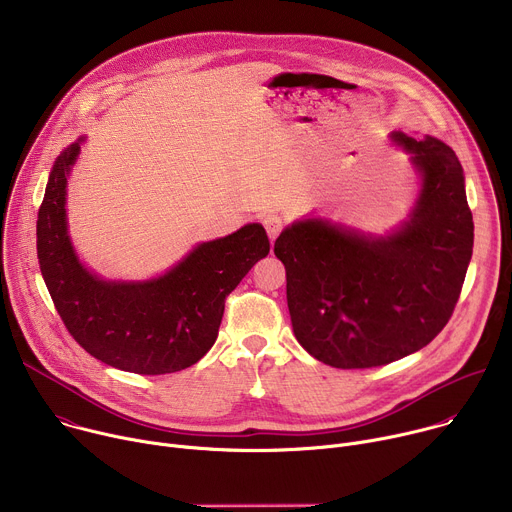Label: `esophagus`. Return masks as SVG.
Masks as SVG:
<instances>
[{"label":"esophagus","mask_w":512,"mask_h":512,"mask_svg":"<svg viewBox=\"0 0 512 512\" xmlns=\"http://www.w3.org/2000/svg\"><path fill=\"white\" fill-rule=\"evenodd\" d=\"M263 225H265V231H267V235H269L271 241H275L277 235H279L281 229H283V221H281V216H277V214H267V216L263 218Z\"/></svg>","instance_id":"esophagus-1"}]
</instances>
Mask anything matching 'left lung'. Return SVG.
<instances>
[{
	"label": "left lung",
	"mask_w": 512,
	"mask_h": 512,
	"mask_svg": "<svg viewBox=\"0 0 512 512\" xmlns=\"http://www.w3.org/2000/svg\"><path fill=\"white\" fill-rule=\"evenodd\" d=\"M419 172L409 218L387 235L328 218L291 223L275 241L298 342L336 369H371L427 346L448 324L472 259L464 170L450 145L391 133Z\"/></svg>",
	"instance_id": "obj_1"
}]
</instances>
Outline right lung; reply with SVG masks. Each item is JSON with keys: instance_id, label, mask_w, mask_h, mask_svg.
Masks as SVG:
<instances>
[{"instance_id": "right-lung-1", "label": "right lung", "mask_w": 512, "mask_h": 512, "mask_svg": "<svg viewBox=\"0 0 512 512\" xmlns=\"http://www.w3.org/2000/svg\"><path fill=\"white\" fill-rule=\"evenodd\" d=\"M81 141L56 158L38 210V263L66 330L91 356L119 371L168 375L192 367L214 344L225 300L269 253L259 223L196 245L164 275L111 281L89 271L72 247L66 178Z\"/></svg>"}]
</instances>
